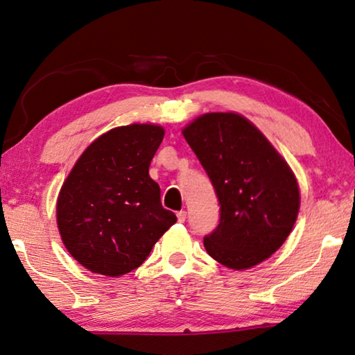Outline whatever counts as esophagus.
<instances>
[{"instance_id":"esophagus-1","label":"esophagus","mask_w":355,"mask_h":355,"mask_svg":"<svg viewBox=\"0 0 355 355\" xmlns=\"http://www.w3.org/2000/svg\"><path fill=\"white\" fill-rule=\"evenodd\" d=\"M178 220H179V223H184V220H185V218H187V211L185 210H180V211H178Z\"/></svg>"}]
</instances>
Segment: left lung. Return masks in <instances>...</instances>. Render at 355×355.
Masks as SVG:
<instances>
[{
    "label": "left lung",
    "mask_w": 355,
    "mask_h": 355,
    "mask_svg": "<svg viewBox=\"0 0 355 355\" xmlns=\"http://www.w3.org/2000/svg\"><path fill=\"white\" fill-rule=\"evenodd\" d=\"M182 135L220 205L218 227L204 238L207 253L235 270L263 263L283 245L298 216L300 190L291 166L236 112H209Z\"/></svg>",
    "instance_id": "left-lung-1"
}]
</instances>
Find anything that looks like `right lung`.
<instances>
[{
  "mask_svg": "<svg viewBox=\"0 0 355 355\" xmlns=\"http://www.w3.org/2000/svg\"><path fill=\"white\" fill-rule=\"evenodd\" d=\"M162 126L132 123L97 137L71 170L57 199L63 244L86 269L125 275L144 263L176 223L148 175Z\"/></svg>",
  "mask_w": 355,
  "mask_h": 355,
  "instance_id": "1",
  "label": "right lung"
}]
</instances>
